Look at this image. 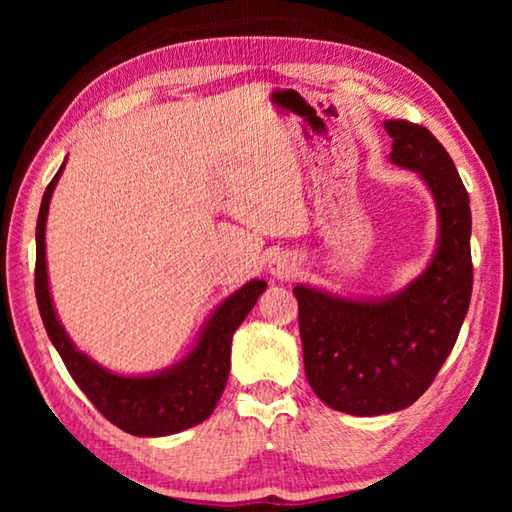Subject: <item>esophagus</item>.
Returning <instances> with one entry per match:
<instances>
[{
  "instance_id": "obj_1",
  "label": "esophagus",
  "mask_w": 512,
  "mask_h": 512,
  "mask_svg": "<svg viewBox=\"0 0 512 512\" xmlns=\"http://www.w3.org/2000/svg\"><path fill=\"white\" fill-rule=\"evenodd\" d=\"M268 271H271V275H275L277 280H287V277L296 273V264H293L287 255H275L271 262H268Z\"/></svg>"
}]
</instances>
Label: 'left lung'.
Instances as JSON below:
<instances>
[{
    "label": "left lung",
    "instance_id": "8db88e82",
    "mask_svg": "<svg viewBox=\"0 0 512 512\" xmlns=\"http://www.w3.org/2000/svg\"><path fill=\"white\" fill-rule=\"evenodd\" d=\"M384 126L391 162L418 171L438 207L440 237L427 271L384 300L293 289L311 391L350 415H384L418 400L452 352L472 298L470 196L452 158L420 124Z\"/></svg>",
    "mask_w": 512,
    "mask_h": 512
}]
</instances>
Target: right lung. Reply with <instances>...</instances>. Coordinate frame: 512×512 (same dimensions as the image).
Instances as JSON below:
<instances>
[{"label":"right lung","mask_w":512,"mask_h":512,"mask_svg":"<svg viewBox=\"0 0 512 512\" xmlns=\"http://www.w3.org/2000/svg\"><path fill=\"white\" fill-rule=\"evenodd\" d=\"M63 167L45 189L36 225V298L51 343L88 400L97 406L103 418L121 431L133 433V436H171V433L194 427L210 418L219 402L230 375L232 334L255 307L257 298L266 289V282L250 280L230 298H225L207 320L196 348L173 368L146 377L112 375L110 370L94 363L88 354L74 348L51 305L45 228L49 198Z\"/></svg>","instance_id":"right-lung-1"}]
</instances>
